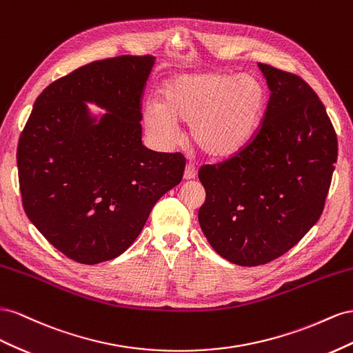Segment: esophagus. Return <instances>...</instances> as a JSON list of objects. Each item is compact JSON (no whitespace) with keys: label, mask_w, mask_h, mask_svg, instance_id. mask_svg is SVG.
<instances>
[{"label":"esophagus","mask_w":353,"mask_h":353,"mask_svg":"<svg viewBox=\"0 0 353 353\" xmlns=\"http://www.w3.org/2000/svg\"><path fill=\"white\" fill-rule=\"evenodd\" d=\"M195 176H196L195 165L192 163H188L186 168H185V174H183L185 180H192V179H195Z\"/></svg>","instance_id":"34e87169"}]
</instances>
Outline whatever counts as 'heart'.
Segmentation results:
<instances>
[{
	"label": "heart",
	"instance_id": "obj_1",
	"mask_svg": "<svg viewBox=\"0 0 353 353\" xmlns=\"http://www.w3.org/2000/svg\"><path fill=\"white\" fill-rule=\"evenodd\" d=\"M263 108L265 90L254 77L185 74L164 84L161 103L148 100L143 119L161 146L170 148L177 142V121H183L190 124V136L207 155L228 158L253 139Z\"/></svg>",
	"mask_w": 353,
	"mask_h": 353
}]
</instances>
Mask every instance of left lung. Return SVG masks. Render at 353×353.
I'll return each mask as SVG.
<instances>
[{
	"label": "left lung",
	"mask_w": 353,
	"mask_h": 353,
	"mask_svg": "<svg viewBox=\"0 0 353 353\" xmlns=\"http://www.w3.org/2000/svg\"><path fill=\"white\" fill-rule=\"evenodd\" d=\"M270 90L256 134L238 154L198 171L199 226L217 254L259 266L285 254L319 220L337 163V136L318 94L266 63Z\"/></svg>",
	"instance_id": "left-lung-1"
}]
</instances>
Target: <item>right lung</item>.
<instances>
[{
    "mask_svg": "<svg viewBox=\"0 0 353 353\" xmlns=\"http://www.w3.org/2000/svg\"><path fill=\"white\" fill-rule=\"evenodd\" d=\"M154 56L96 60L35 100L17 145L26 216L78 263L115 259L142 232L157 201L183 177L185 157L142 145V97ZM85 101L108 110L97 121Z\"/></svg>",
    "mask_w": 353,
    "mask_h": 353,
    "instance_id": "right-lung-1",
    "label": "right lung"
}]
</instances>
